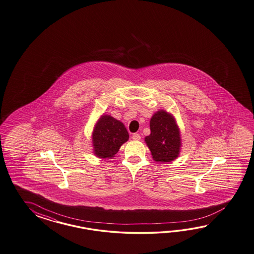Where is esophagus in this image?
Masks as SVG:
<instances>
[{"label":"esophagus","instance_id":"obj_1","mask_svg":"<svg viewBox=\"0 0 254 254\" xmlns=\"http://www.w3.org/2000/svg\"><path fill=\"white\" fill-rule=\"evenodd\" d=\"M132 139H133V140H140V139H141V136H140L138 133H135V134H133V136H132Z\"/></svg>","mask_w":254,"mask_h":254}]
</instances>
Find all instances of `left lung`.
Masks as SVG:
<instances>
[{"mask_svg": "<svg viewBox=\"0 0 254 254\" xmlns=\"http://www.w3.org/2000/svg\"><path fill=\"white\" fill-rule=\"evenodd\" d=\"M150 135L145 141L154 161L168 162L175 160L179 155V128L174 118L165 111H159L150 119Z\"/></svg>", "mask_w": 254, "mask_h": 254, "instance_id": "8db88e82", "label": "left lung"}]
</instances>
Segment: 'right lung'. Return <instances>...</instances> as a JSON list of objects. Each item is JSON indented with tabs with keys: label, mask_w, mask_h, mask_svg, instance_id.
Masks as SVG:
<instances>
[{
	"label": "right lung",
	"mask_w": 254,
	"mask_h": 254,
	"mask_svg": "<svg viewBox=\"0 0 254 254\" xmlns=\"http://www.w3.org/2000/svg\"><path fill=\"white\" fill-rule=\"evenodd\" d=\"M128 137V132L123 123L110 116H103L93 131L94 153L100 158H112Z\"/></svg>",
	"instance_id": "right-lung-1"
}]
</instances>
